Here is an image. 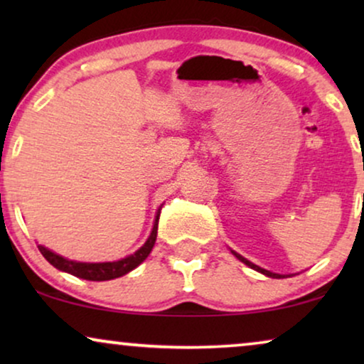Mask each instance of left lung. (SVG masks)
I'll use <instances>...</instances> for the list:
<instances>
[{
  "label": "left lung",
  "mask_w": 364,
  "mask_h": 364,
  "mask_svg": "<svg viewBox=\"0 0 364 364\" xmlns=\"http://www.w3.org/2000/svg\"><path fill=\"white\" fill-rule=\"evenodd\" d=\"M233 255H235L238 260L240 262H243L245 263V265H248L250 268H253V270H257V272H260V273H263V275H267V277H272V278H283V275H278V273H272V272H268V270H265V268H262V267H258V265H255V263H252V262H248L247 258H243L242 255H238V253H235V252H232Z\"/></svg>",
  "instance_id": "left-lung-1"
}]
</instances>
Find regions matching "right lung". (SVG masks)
I'll return each mask as SVG.
<instances>
[{
  "instance_id": "1",
  "label": "right lung",
  "mask_w": 364,
  "mask_h": 364,
  "mask_svg": "<svg viewBox=\"0 0 364 364\" xmlns=\"http://www.w3.org/2000/svg\"><path fill=\"white\" fill-rule=\"evenodd\" d=\"M159 215H161V208H159L157 215H156V222H154L152 232L149 235L147 242L139 248L137 252H134L132 255H129L122 260L117 262H104V263H86V262H74V260H68L58 253H54L51 250H48L46 247L38 245L39 252L43 253V257L51 263L53 267H56L58 270L61 272H68L74 277L84 278V280H91V282H106V280H114V278H119L122 275H126L134 268L141 265V263L146 260L149 257V253L152 252L154 243H156L157 238V225H159Z\"/></svg>"
}]
</instances>
